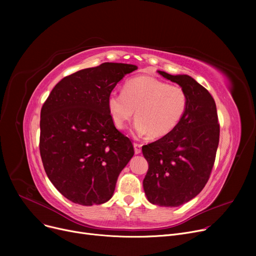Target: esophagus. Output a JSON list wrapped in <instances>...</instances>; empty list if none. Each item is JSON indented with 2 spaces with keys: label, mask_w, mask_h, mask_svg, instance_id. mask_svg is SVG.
<instances>
[{
  "label": "esophagus",
  "mask_w": 256,
  "mask_h": 256,
  "mask_svg": "<svg viewBox=\"0 0 256 256\" xmlns=\"http://www.w3.org/2000/svg\"><path fill=\"white\" fill-rule=\"evenodd\" d=\"M141 147L142 145L139 143H134V148H135V154H139L141 152Z\"/></svg>",
  "instance_id": "34e87169"
}]
</instances>
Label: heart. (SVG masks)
<instances>
[{
	"label": "heart",
	"instance_id": "b5f03b06",
	"mask_svg": "<svg viewBox=\"0 0 256 256\" xmlns=\"http://www.w3.org/2000/svg\"><path fill=\"white\" fill-rule=\"evenodd\" d=\"M114 126L124 128L135 116L134 128L140 136L160 138L168 135L180 124L188 106L184 88L162 80L140 76L126 82L122 91H113L106 100Z\"/></svg>",
	"mask_w": 256,
	"mask_h": 256
}]
</instances>
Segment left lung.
<instances>
[{
    "label": "left lung",
    "instance_id": "obj_1",
    "mask_svg": "<svg viewBox=\"0 0 256 256\" xmlns=\"http://www.w3.org/2000/svg\"><path fill=\"white\" fill-rule=\"evenodd\" d=\"M158 72L184 89L188 106L176 128L142 146L148 162L143 188L152 204L176 208L196 197L206 184L216 158L220 124L216 104L204 86L190 76Z\"/></svg>",
    "mask_w": 256,
    "mask_h": 256
}]
</instances>
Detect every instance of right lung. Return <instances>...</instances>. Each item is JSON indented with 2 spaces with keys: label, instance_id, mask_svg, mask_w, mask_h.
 <instances>
[{
  "label": "right lung",
  "instance_id": "1",
  "mask_svg": "<svg viewBox=\"0 0 256 256\" xmlns=\"http://www.w3.org/2000/svg\"><path fill=\"white\" fill-rule=\"evenodd\" d=\"M132 64L106 62L63 78L40 112L39 150L56 189L78 204L106 202L134 156L130 140L114 126L109 94Z\"/></svg>",
  "mask_w": 256,
  "mask_h": 256
}]
</instances>
